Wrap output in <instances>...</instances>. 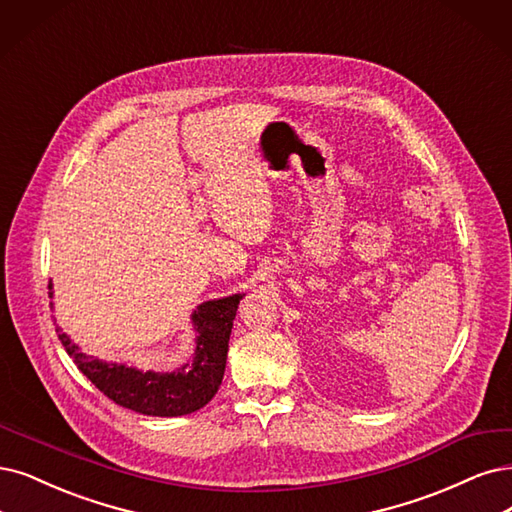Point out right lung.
I'll list each match as a JSON object with an SVG mask.
<instances>
[{
	"mask_svg": "<svg viewBox=\"0 0 512 512\" xmlns=\"http://www.w3.org/2000/svg\"><path fill=\"white\" fill-rule=\"evenodd\" d=\"M48 289L52 297V285H48ZM242 297L244 293L211 299L194 310V356L175 371H143L124 363H107L82 352L61 327H56V333L73 363L113 403L143 415L177 418V415L202 409L217 394L225 371L227 344H230Z\"/></svg>",
	"mask_w": 512,
	"mask_h": 512,
	"instance_id": "1",
	"label": "right lung"
}]
</instances>
